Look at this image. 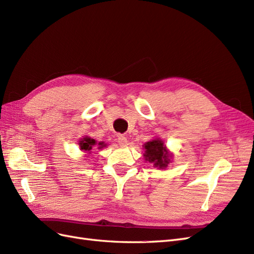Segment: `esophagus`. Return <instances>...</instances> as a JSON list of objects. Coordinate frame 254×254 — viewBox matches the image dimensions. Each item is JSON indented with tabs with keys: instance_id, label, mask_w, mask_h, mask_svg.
<instances>
[{
	"instance_id": "34e87169",
	"label": "esophagus",
	"mask_w": 254,
	"mask_h": 254,
	"mask_svg": "<svg viewBox=\"0 0 254 254\" xmlns=\"http://www.w3.org/2000/svg\"><path fill=\"white\" fill-rule=\"evenodd\" d=\"M118 142L121 146H126L127 145V137L125 135H119L118 136Z\"/></svg>"
}]
</instances>
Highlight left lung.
Instances as JSON below:
<instances>
[{
	"mask_svg": "<svg viewBox=\"0 0 254 254\" xmlns=\"http://www.w3.org/2000/svg\"><path fill=\"white\" fill-rule=\"evenodd\" d=\"M143 149L144 160L152 164L153 167H157L158 170H166L172 163L173 153L167 149L166 145L160 137L146 142L143 145Z\"/></svg>",
	"mask_w": 254,
	"mask_h": 254,
	"instance_id": "1",
	"label": "left lung"
}]
</instances>
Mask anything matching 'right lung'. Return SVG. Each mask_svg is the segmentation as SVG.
<instances>
[{"instance_id": "right-lung-1", "label": "right lung", "mask_w": 254, "mask_h": 254, "mask_svg": "<svg viewBox=\"0 0 254 254\" xmlns=\"http://www.w3.org/2000/svg\"><path fill=\"white\" fill-rule=\"evenodd\" d=\"M78 145H79V149L83 152L88 153V155L92 153V150H93V148H95V147H97L98 149H102L107 146V144H105V142L97 143V141L92 139V137H90L88 135H84L83 137H81V139H79Z\"/></svg>"}]
</instances>
